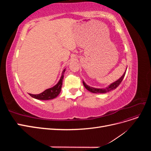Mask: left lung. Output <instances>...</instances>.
Returning a JSON list of instances; mask_svg holds the SVG:
<instances>
[{
    "label": "left lung",
    "mask_w": 151,
    "mask_h": 151,
    "mask_svg": "<svg viewBox=\"0 0 151 151\" xmlns=\"http://www.w3.org/2000/svg\"><path fill=\"white\" fill-rule=\"evenodd\" d=\"M126 70H127V69H126ZM125 73H126V72H124V74H123V75L120 77L119 79L117 80L116 81H115V83L111 84L110 85L108 86L107 88H106L105 89H97V88H92V87H90V86L87 85L84 81H83V84H84L85 88L91 93H108V92H109V91H110L111 90L115 89L117 88V87L120 84V83H122V81H123V78H124Z\"/></svg>",
    "instance_id": "obj_1"
}]
</instances>
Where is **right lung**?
Returning a JSON list of instances; mask_svg holds the SVG:
<instances>
[{
  "instance_id": "add662e5",
  "label": "right lung",
  "mask_w": 151,
  "mask_h": 151,
  "mask_svg": "<svg viewBox=\"0 0 151 151\" xmlns=\"http://www.w3.org/2000/svg\"><path fill=\"white\" fill-rule=\"evenodd\" d=\"M65 71V68L63 69L62 76L60 77V79L59 80L58 83L53 86V88L46 89L43 93H40L39 94H29L31 97H33L35 99H40V100H48V99H52L55 98H56L57 96L60 94L61 91V88L62 86V81L63 79V74Z\"/></svg>"
}]
</instances>
